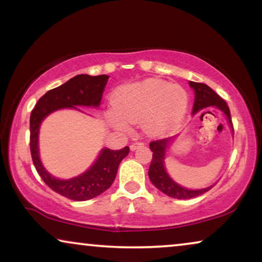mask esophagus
I'll use <instances>...</instances> for the list:
<instances>
[{
	"label": "esophagus",
	"mask_w": 262,
	"mask_h": 262,
	"mask_svg": "<svg viewBox=\"0 0 262 262\" xmlns=\"http://www.w3.org/2000/svg\"><path fill=\"white\" fill-rule=\"evenodd\" d=\"M142 146H144V142L135 141V142H133V144L130 145V149H132V151H135V149L140 148V147H142Z\"/></svg>",
	"instance_id": "1"
}]
</instances>
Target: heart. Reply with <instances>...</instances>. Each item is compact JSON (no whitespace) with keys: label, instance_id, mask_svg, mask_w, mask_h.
<instances>
[{"label":"heart","instance_id":"1","mask_svg":"<svg viewBox=\"0 0 262 262\" xmlns=\"http://www.w3.org/2000/svg\"><path fill=\"white\" fill-rule=\"evenodd\" d=\"M114 121L120 128L127 122H141L151 135H162L175 129L188 109V95L179 85L157 79L122 86L113 96Z\"/></svg>","mask_w":262,"mask_h":262}]
</instances>
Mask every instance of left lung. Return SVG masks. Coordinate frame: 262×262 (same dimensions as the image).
Wrapping results in <instances>:
<instances>
[{"mask_svg": "<svg viewBox=\"0 0 262 262\" xmlns=\"http://www.w3.org/2000/svg\"><path fill=\"white\" fill-rule=\"evenodd\" d=\"M189 85L191 89L195 91V102L193 105V114L198 113L199 110L205 109V107H218L219 110H222L223 113L226 115L230 125L232 127V121H231V115H230V109L228 104L221 96H218L211 87H208L206 83L201 82H194L189 81ZM233 129V127H232ZM170 139H159V140H155L149 144V148H151L152 153V160L151 165L148 169V177L151 180V182L158 188L160 191H163L164 194L169 195V196L175 198V199H191L199 195L206 193L211 189L212 187L205 188V189H199V190H190L187 188H183L179 186V184L173 182L170 179L165 171V167H164V156H165V149L169 144Z\"/></svg>", "mask_w": 262, "mask_h": 262, "instance_id": "8db88e82", "label": "left lung"}]
</instances>
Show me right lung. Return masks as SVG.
<instances>
[{"mask_svg":"<svg viewBox=\"0 0 262 262\" xmlns=\"http://www.w3.org/2000/svg\"><path fill=\"white\" fill-rule=\"evenodd\" d=\"M107 75H76L63 85L48 91L40 97L30 116V149L37 172L48 187L62 196L74 201H85L105 191L113 184L122 159L128 156L129 147L121 149L104 148L96 163L82 175L71 180L52 177L41 165L38 155V132L40 122L52 111L62 107L98 106L105 87ZM76 109V107H75Z\"/></svg>","mask_w":262,"mask_h":262,"instance_id":"obj_1","label":"right lung"}]
</instances>
